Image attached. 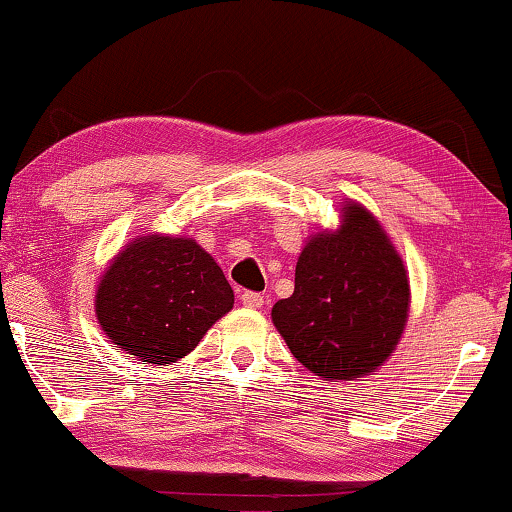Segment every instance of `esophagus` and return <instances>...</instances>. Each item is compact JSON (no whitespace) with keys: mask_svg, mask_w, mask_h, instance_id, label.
Here are the masks:
<instances>
[{"mask_svg":"<svg viewBox=\"0 0 512 512\" xmlns=\"http://www.w3.org/2000/svg\"><path fill=\"white\" fill-rule=\"evenodd\" d=\"M240 302L244 307H249V309H258L263 305V295L261 293H254V291H244L242 295H240Z\"/></svg>","mask_w":512,"mask_h":512,"instance_id":"esophagus-1","label":"esophagus"}]
</instances>
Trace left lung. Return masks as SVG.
Wrapping results in <instances>:
<instances>
[{
  "label": "left lung",
  "instance_id": "1",
  "mask_svg": "<svg viewBox=\"0 0 512 512\" xmlns=\"http://www.w3.org/2000/svg\"><path fill=\"white\" fill-rule=\"evenodd\" d=\"M409 302V277L388 233L367 207L346 201L342 226L305 244L295 291L272 307V323L309 372L355 381L395 351Z\"/></svg>",
  "mask_w": 512,
  "mask_h": 512
}]
</instances>
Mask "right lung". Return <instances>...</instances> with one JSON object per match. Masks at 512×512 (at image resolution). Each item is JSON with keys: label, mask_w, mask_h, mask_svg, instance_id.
<instances>
[{"label": "right lung", "mask_w": 512, "mask_h": 512, "mask_svg": "<svg viewBox=\"0 0 512 512\" xmlns=\"http://www.w3.org/2000/svg\"><path fill=\"white\" fill-rule=\"evenodd\" d=\"M233 288L191 238L138 235L96 286V318L117 348L143 365H170L194 351L233 309Z\"/></svg>", "instance_id": "1"}]
</instances>
